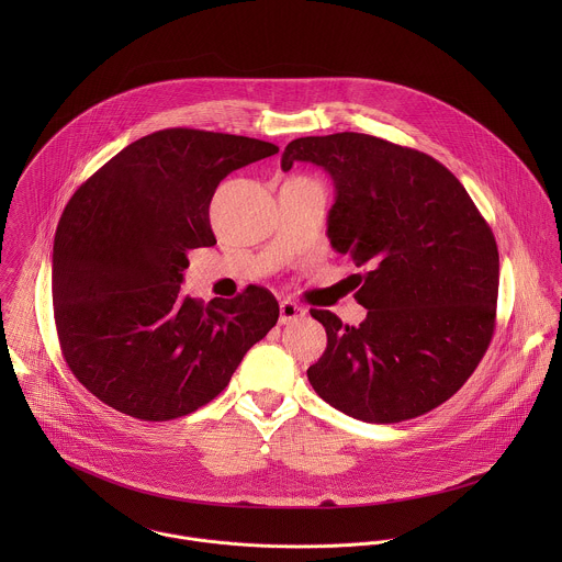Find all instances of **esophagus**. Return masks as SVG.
Returning <instances> with one entry per match:
<instances>
[{"label":"esophagus","instance_id":"1","mask_svg":"<svg viewBox=\"0 0 562 562\" xmlns=\"http://www.w3.org/2000/svg\"><path fill=\"white\" fill-rule=\"evenodd\" d=\"M279 312H281V316H279L281 324H290V322H299L305 318V310L301 305L292 303V301H281Z\"/></svg>","mask_w":562,"mask_h":562}]
</instances>
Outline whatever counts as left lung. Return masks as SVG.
I'll return each mask as SVG.
<instances>
[{
	"mask_svg": "<svg viewBox=\"0 0 562 562\" xmlns=\"http://www.w3.org/2000/svg\"><path fill=\"white\" fill-rule=\"evenodd\" d=\"M322 166L335 183L328 238L366 268L368 310L348 326L324 310L326 350L307 370L322 401L370 424H396L452 398L493 330L499 255L491 227L441 161L390 140L341 132L292 140L281 158Z\"/></svg>",
	"mask_w": 562,
	"mask_h": 562,
	"instance_id": "1",
	"label": "left lung"
}]
</instances>
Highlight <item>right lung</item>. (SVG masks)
<instances>
[{"label": "right lung", "mask_w": 562, "mask_h": 562, "mask_svg": "<svg viewBox=\"0 0 562 562\" xmlns=\"http://www.w3.org/2000/svg\"><path fill=\"white\" fill-rule=\"evenodd\" d=\"M274 154L257 138L170 127L76 190L54 238L52 296L63 357L92 396L145 422L188 415L277 324L279 303L259 285L207 305L181 294L188 250L216 244L218 183Z\"/></svg>", "instance_id": "1"}]
</instances>
